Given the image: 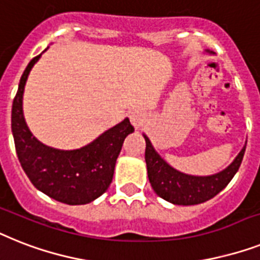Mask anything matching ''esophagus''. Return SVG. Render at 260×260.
<instances>
[{
	"label": "esophagus",
	"mask_w": 260,
	"mask_h": 260,
	"mask_svg": "<svg viewBox=\"0 0 260 260\" xmlns=\"http://www.w3.org/2000/svg\"><path fill=\"white\" fill-rule=\"evenodd\" d=\"M129 119L132 125H134L136 129H139V128H141V126L144 125L147 117H145V113H143L141 111H134L131 112Z\"/></svg>",
	"instance_id": "1"
}]
</instances>
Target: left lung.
<instances>
[{
	"label": "left lung",
	"instance_id": "1",
	"mask_svg": "<svg viewBox=\"0 0 260 260\" xmlns=\"http://www.w3.org/2000/svg\"><path fill=\"white\" fill-rule=\"evenodd\" d=\"M207 53L211 52L207 50ZM143 136L147 144L145 163H147V172L152 188L160 198L176 206H193V204L204 203L218 195L221 189L225 188L239 170L247 144L246 141L244 147L234 159L233 163L225 167L223 171L207 176H196V175L180 172L170 166L153 148L148 136L144 134Z\"/></svg>",
	"mask_w": 260,
	"mask_h": 260
}]
</instances>
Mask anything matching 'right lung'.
I'll use <instances>...</instances> for the list:
<instances>
[{"label": "right lung", "mask_w": 260, "mask_h": 260, "mask_svg": "<svg viewBox=\"0 0 260 260\" xmlns=\"http://www.w3.org/2000/svg\"><path fill=\"white\" fill-rule=\"evenodd\" d=\"M41 54L27 64L13 100L12 132L17 156L29 180L39 191L69 206L90 203L108 189L124 139L135 128L125 117L79 149L65 151L42 144L29 129L22 111L27 76Z\"/></svg>", "instance_id": "add662e5"}]
</instances>
